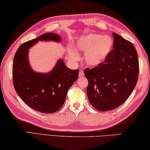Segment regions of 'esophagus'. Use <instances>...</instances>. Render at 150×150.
Returning <instances> with one entry per match:
<instances>
[{
    "label": "esophagus",
    "mask_w": 150,
    "mask_h": 150,
    "mask_svg": "<svg viewBox=\"0 0 150 150\" xmlns=\"http://www.w3.org/2000/svg\"><path fill=\"white\" fill-rule=\"evenodd\" d=\"M79 76L80 77H84V72H83V70H80V71H79Z\"/></svg>",
    "instance_id": "obj_1"
}]
</instances>
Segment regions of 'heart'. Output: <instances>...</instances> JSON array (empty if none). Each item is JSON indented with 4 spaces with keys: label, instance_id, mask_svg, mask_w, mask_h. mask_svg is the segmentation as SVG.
<instances>
[{
    "label": "heart",
    "instance_id": "obj_1",
    "mask_svg": "<svg viewBox=\"0 0 150 150\" xmlns=\"http://www.w3.org/2000/svg\"><path fill=\"white\" fill-rule=\"evenodd\" d=\"M79 50L85 52L84 59L90 66H96L101 64L110 53L113 46V40L108 35L102 36L96 33H89L80 37L76 42ZM69 55L73 58L77 57L74 49L69 50Z\"/></svg>",
    "mask_w": 150,
    "mask_h": 150
}]
</instances>
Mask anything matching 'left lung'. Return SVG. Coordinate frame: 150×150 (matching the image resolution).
<instances>
[{
  "label": "left lung",
  "mask_w": 150,
  "mask_h": 150,
  "mask_svg": "<svg viewBox=\"0 0 150 150\" xmlns=\"http://www.w3.org/2000/svg\"><path fill=\"white\" fill-rule=\"evenodd\" d=\"M113 49L105 60L92 69L86 68L90 103L97 110H114L122 104L133 91L139 74L137 52L132 42L113 33Z\"/></svg>",
  "instance_id": "obj_1"
}]
</instances>
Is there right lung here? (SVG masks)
Segmentation results:
<instances>
[{
  "mask_svg": "<svg viewBox=\"0 0 150 150\" xmlns=\"http://www.w3.org/2000/svg\"><path fill=\"white\" fill-rule=\"evenodd\" d=\"M39 40L59 42L60 37L48 33L23 43L16 51L12 66L13 84L20 98L30 108L39 112L52 113L62 108L68 90L78 79L79 70L66 67L59 60L50 73H36L28 61V51Z\"/></svg>",
  "mask_w": 150,
  "mask_h": 150,
  "instance_id": "right-lung-1",
  "label": "right lung"
}]
</instances>
